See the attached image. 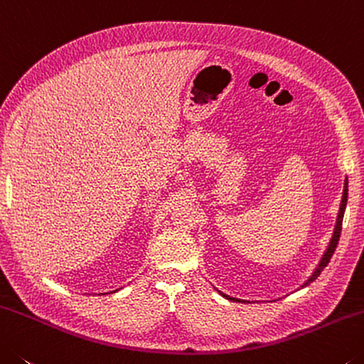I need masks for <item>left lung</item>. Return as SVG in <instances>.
Wrapping results in <instances>:
<instances>
[{"label":"left lung","mask_w":364,"mask_h":364,"mask_svg":"<svg viewBox=\"0 0 364 364\" xmlns=\"http://www.w3.org/2000/svg\"><path fill=\"white\" fill-rule=\"evenodd\" d=\"M347 198H348V181L347 178H345V183H343V193H342V201H341V208H338V214H337V221H336V228H333V232H332V237H331V242H329V245H327V248H326V252H324V255L321 256V259H319V263H318V266H316V269L313 271V274L311 276H309L305 282H303V285H301V289L303 287H306V285H309L311 284L314 279H316L319 274H321V271L324 269V267L329 264V261H331V258H332V255H333V252H336V248H337V243H338V238H341V230H342V221H343V213H345V208H347ZM219 294H221L223 296H225V299L228 300H234V301H242L240 299H234V296H230V295H225V294H223L221 290H218ZM245 301V300H243Z\"/></svg>","instance_id":"1"}]
</instances>
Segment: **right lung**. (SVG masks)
<instances>
[{"label": "right lung", "mask_w": 364, "mask_h": 364, "mask_svg": "<svg viewBox=\"0 0 364 364\" xmlns=\"http://www.w3.org/2000/svg\"><path fill=\"white\" fill-rule=\"evenodd\" d=\"M114 291H117V290H114Z\"/></svg>", "instance_id": "1"}]
</instances>
